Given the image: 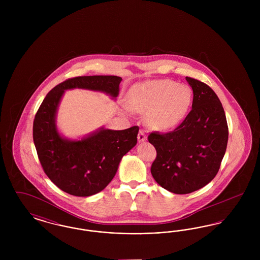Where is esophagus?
<instances>
[{"label":"esophagus","mask_w":260,"mask_h":260,"mask_svg":"<svg viewBox=\"0 0 260 260\" xmlns=\"http://www.w3.org/2000/svg\"><path fill=\"white\" fill-rule=\"evenodd\" d=\"M137 139L139 142H142V141H145L147 139V136L145 135V132L143 129H140L139 133H138V136H137Z\"/></svg>","instance_id":"esophagus-1"}]
</instances>
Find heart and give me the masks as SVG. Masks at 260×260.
<instances>
[{"instance_id": "heart-1", "label": "heart", "mask_w": 260, "mask_h": 260, "mask_svg": "<svg viewBox=\"0 0 260 260\" xmlns=\"http://www.w3.org/2000/svg\"><path fill=\"white\" fill-rule=\"evenodd\" d=\"M192 101L190 87L168 79L150 81L133 87L127 95V108L146 113L148 124L157 129H170L184 118Z\"/></svg>"}]
</instances>
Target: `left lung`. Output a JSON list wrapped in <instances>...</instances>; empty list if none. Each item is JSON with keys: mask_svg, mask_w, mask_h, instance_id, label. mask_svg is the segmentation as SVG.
<instances>
[{"mask_svg": "<svg viewBox=\"0 0 260 260\" xmlns=\"http://www.w3.org/2000/svg\"><path fill=\"white\" fill-rule=\"evenodd\" d=\"M186 80L193 89L191 111L173 132L148 136L157 151L151 173L159 185L174 194H188L210 183L228 142L226 116L215 92L199 80Z\"/></svg>", "mask_w": 260, "mask_h": 260, "instance_id": "left-lung-1", "label": "left lung"}]
</instances>
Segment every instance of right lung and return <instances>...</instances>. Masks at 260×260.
Masks as SVG:
<instances>
[{
	"mask_svg": "<svg viewBox=\"0 0 260 260\" xmlns=\"http://www.w3.org/2000/svg\"><path fill=\"white\" fill-rule=\"evenodd\" d=\"M118 76H83L68 79L53 87L35 115L33 139L45 173L62 191L87 197L111 182L123 156L136 146L139 127L123 131L101 127L81 140H68L57 132L55 116L64 90L85 88L119 94Z\"/></svg>",
	"mask_w": 260,
	"mask_h": 260,
	"instance_id": "right-lung-1",
	"label": "right lung"
}]
</instances>
